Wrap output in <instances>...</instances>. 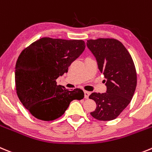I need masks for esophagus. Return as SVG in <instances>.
Returning a JSON list of instances; mask_svg holds the SVG:
<instances>
[{
	"mask_svg": "<svg viewBox=\"0 0 152 152\" xmlns=\"http://www.w3.org/2000/svg\"><path fill=\"white\" fill-rule=\"evenodd\" d=\"M84 94H85V98H88V97H89L91 92H90V91H85Z\"/></svg>",
	"mask_w": 152,
	"mask_h": 152,
	"instance_id": "34e87169",
	"label": "esophagus"
}]
</instances>
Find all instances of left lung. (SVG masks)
<instances>
[{"label": "left lung", "mask_w": 152, "mask_h": 152, "mask_svg": "<svg viewBox=\"0 0 152 152\" xmlns=\"http://www.w3.org/2000/svg\"><path fill=\"white\" fill-rule=\"evenodd\" d=\"M86 45L96 58L107 86L105 93L93 92L89 95L97 105L90 113L98 120H114L133 97L137 84L135 64L129 51L117 39H90Z\"/></svg>", "instance_id": "1"}]
</instances>
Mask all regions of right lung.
<instances>
[{
    "mask_svg": "<svg viewBox=\"0 0 152 152\" xmlns=\"http://www.w3.org/2000/svg\"><path fill=\"white\" fill-rule=\"evenodd\" d=\"M83 40L42 38L26 48L15 67L16 94L35 118L50 121L59 118L73 100H81L80 88L69 91L56 79L67 73L70 64L84 51Z\"/></svg>",
    "mask_w": 152,
    "mask_h": 152,
    "instance_id": "obj_1",
    "label": "right lung"
}]
</instances>
